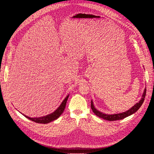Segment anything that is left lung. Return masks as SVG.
<instances>
[{
	"mask_svg": "<svg viewBox=\"0 0 154 154\" xmlns=\"http://www.w3.org/2000/svg\"><path fill=\"white\" fill-rule=\"evenodd\" d=\"M146 92V89L145 88V89H144V91L143 94L142 96V98L141 99V100L139 101L138 103H137L136 105H135L134 106H132L131 109H129L127 112H125L117 114H112V115H107V114H103V113L101 112H99L98 110H97L94 108V105H93V103H92V101H91V109H92V110L93 112H94L97 116H98V117H100L102 119H105V120H107V121H110V122L122 119L127 118V117H128V116L135 113L136 112H137V110H138V109L139 108H140L141 106L142 105V104L143 103V102L144 101V98H145Z\"/></svg>",
	"mask_w": 154,
	"mask_h": 154,
	"instance_id": "8db88e82",
	"label": "left lung"
}]
</instances>
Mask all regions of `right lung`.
Segmentation results:
<instances>
[{
    "mask_svg": "<svg viewBox=\"0 0 154 154\" xmlns=\"http://www.w3.org/2000/svg\"><path fill=\"white\" fill-rule=\"evenodd\" d=\"M68 97H69V95L66 97V98H65V100L63 101L62 104L60 105V106L54 112H53L51 114H49L48 116H44V117H41V118H31L28 117V116H26L24 114H23V115H24L25 117L27 118V119L31 120L32 122H34L37 123H42V124L49 123L51 122H53V121L58 118L60 116H61V114L63 113V112L65 110V107H66V103H67Z\"/></svg>",
    "mask_w": 154,
    "mask_h": 154,
    "instance_id": "add662e5",
    "label": "right lung"
}]
</instances>
